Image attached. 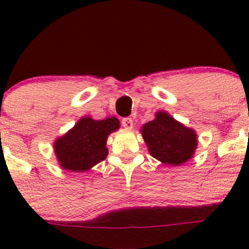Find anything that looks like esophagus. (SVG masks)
<instances>
[{
	"label": "esophagus",
	"mask_w": 249,
	"mask_h": 249,
	"mask_svg": "<svg viewBox=\"0 0 249 249\" xmlns=\"http://www.w3.org/2000/svg\"><path fill=\"white\" fill-rule=\"evenodd\" d=\"M121 122H122V126L124 127L126 129L133 128V120H132V118H129V117L122 118V121H121Z\"/></svg>",
	"instance_id": "obj_1"
}]
</instances>
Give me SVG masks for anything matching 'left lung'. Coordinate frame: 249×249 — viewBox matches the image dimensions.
<instances>
[{
    "mask_svg": "<svg viewBox=\"0 0 249 249\" xmlns=\"http://www.w3.org/2000/svg\"><path fill=\"white\" fill-rule=\"evenodd\" d=\"M142 136L149 153L158 160L171 166H179L192 157L197 147L195 131L164 112H158L156 118L146 123Z\"/></svg>",
    "mask_w": 249,
    "mask_h": 249,
    "instance_id": "left-lung-1",
    "label": "left lung"
}]
</instances>
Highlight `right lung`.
<instances>
[{
	"label": "right lung",
	"instance_id": "obj_1",
	"mask_svg": "<svg viewBox=\"0 0 249 249\" xmlns=\"http://www.w3.org/2000/svg\"><path fill=\"white\" fill-rule=\"evenodd\" d=\"M120 128V121L114 117L96 121L85 117L71 131L56 141L54 151L59 164L72 172H83L107 157V136Z\"/></svg>",
	"mask_w": 249,
	"mask_h": 249
}]
</instances>
